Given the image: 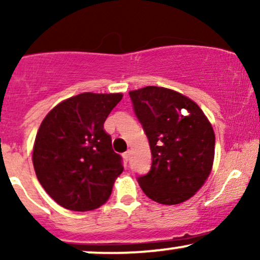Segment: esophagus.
Returning a JSON list of instances; mask_svg holds the SVG:
<instances>
[{
	"label": "esophagus",
	"mask_w": 260,
	"mask_h": 260,
	"mask_svg": "<svg viewBox=\"0 0 260 260\" xmlns=\"http://www.w3.org/2000/svg\"><path fill=\"white\" fill-rule=\"evenodd\" d=\"M123 159L126 160V161H129V159H131V150H128V151H126V153H123Z\"/></svg>",
	"instance_id": "34e87169"
}]
</instances>
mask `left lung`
I'll list each match as a JSON object with an SVG mask.
<instances>
[{"instance_id":"obj_1","label":"left lung","mask_w":260,"mask_h":260,"mask_svg":"<svg viewBox=\"0 0 260 260\" xmlns=\"http://www.w3.org/2000/svg\"><path fill=\"white\" fill-rule=\"evenodd\" d=\"M133 110L150 145V171L139 176L143 192L160 204L187 201L213 168L215 134L194 101L171 89L145 86L129 91Z\"/></svg>"}]
</instances>
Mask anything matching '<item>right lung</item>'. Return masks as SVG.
Masks as SVG:
<instances>
[{
  "label": "right lung",
  "mask_w": 260,
  "mask_h": 260,
  "mask_svg": "<svg viewBox=\"0 0 260 260\" xmlns=\"http://www.w3.org/2000/svg\"><path fill=\"white\" fill-rule=\"evenodd\" d=\"M121 99V92H83L59 103L41 122L32 164L41 186L61 207L92 210L111 196L123 166L104 122Z\"/></svg>",
  "instance_id": "right-lung-1"
}]
</instances>
